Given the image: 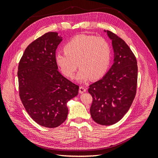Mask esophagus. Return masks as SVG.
I'll return each instance as SVG.
<instances>
[{"mask_svg": "<svg viewBox=\"0 0 158 158\" xmlns=\"http://www.w3.org/2000/svg\"><path fill=\"white\" fill-rule=\"evenodd\" d=\"M79 92L80 94H83V93H84V92H86V89L83 86H80Z\"/></svg>", "mask_w": 158, "mask_h": 158, "instance_id": "1", "label": "esophagus"}]
</instances>
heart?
Instances as JSON below:
<instances>
[{
	"instance_id": "b5f03b06",
	"label": "heart",
	"mask_w": 158,
	"mask_h": 158,
	"mask_svg": "<svg viewBox=\"0 0 158 158\" xmlns=\"http://www.w3.org/2000/svg\"><path fill=\"white\" fill-rule=\"evenodd\" d=\"M64 48V52L57 53L55 60L60 71L68 78H73L78 65L81 69L76 79L80 83L87 81L90 77L92 79L100 78L109 68L111 48L105 38L77 35L69 40Z\"/></svg>"
}]
</instances>
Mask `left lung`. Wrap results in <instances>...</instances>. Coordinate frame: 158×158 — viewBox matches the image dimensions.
<instances>
[{
  "label": "left lung",
  "instance_id": "8db88e82",
  "mask_svg": "<svg viewBox=\"0 0 158 158\" xmlns=\"http://www.w3.org/2000/svg\"><path fill=\"white\" fill-rule=\"evenodd\" d=\"M114 62L101 79L89 85L93 101L90 114L97 123L110 126L118 122L128 111L136 95L138 66L135 56L122 39L109 31Z\"/></svg>",
  "mask_w": 158,
  "mask_h": 158
}]
</instances>
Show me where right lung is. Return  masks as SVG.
<instances>
[{"mask_svg": "<svg viewBox=\"0 0 158 158\" xmlns=\"http://www.w3.org/2000/svg\"><path fill=\"white\" fill-rule=\"evenodd\" d=\"M62 41L58 32L45 33L26 48L18 66L23 105L35 122L49 128L66 119L67 102L79 92V86L58 70L56 50Z\"/></svg>", "mask_w": 158, "mask_h": 158, "instance_id": "add662e5", "label": "right lung"}]
</instances>
